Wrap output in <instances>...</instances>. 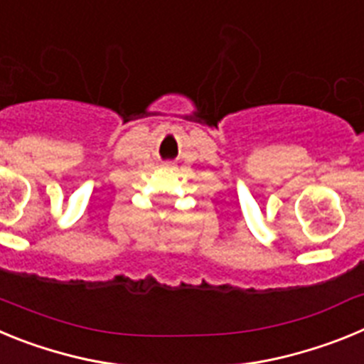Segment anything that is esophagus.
<instances>
[{
    "label": "esophagus",
    "mask_w": 364,
    "mask_h": 364,
    "mask_svg": "<svg viewBox=\"0 0 364 364\" xmlns=\"http://www.w3.org/2000/svg\"><path fill=\"white\" fill-rule=\"evenodd\" d=\"M164 167H167V169H171V164H166V166Z\"/></svg>",
    "instance_id": "esophagus-1"
}]
</instances>
